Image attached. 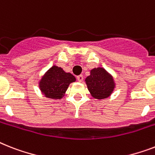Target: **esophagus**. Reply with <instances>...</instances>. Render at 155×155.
<instances>
[{
  "label": "esophagus",
  "instance_id": "esophagus-1",
  "mask_svg": "<svg viewBox=\"0 0 155 155\" xmlns=\"http://www.w3.org/2000/svg\"><path fill=\"white\" fill-rule=\"evenodd\" d=\"M76 79H77V80L79 82H82L83 81V80H84V76H83V75H78L77 77H76Z\"/></svg>",
  "mask_w": 155,
  "mask_h": 155
}]
</instances>
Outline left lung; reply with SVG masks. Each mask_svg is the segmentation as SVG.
Returning <instances> with one entry per match:
<instances>
[{"mask_svg": "<svg viewBox=\"0 0 155 155\" xmlns=\"http://www.w3.org/2000/svg\"><path fill=\"white\" fill-rule=\"evenodd\" d=\"M85 81L89 91L95 99H105L114 90L112 77L102 68L91 70V75L86 78Z\"/></svg>", "mask_w": 155, "mask_h": 155, "instance_id": "obj_1", "label": "left lung"}]
</instances>
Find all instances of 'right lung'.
I'll return each instance as SVG.
<instances>
[{
	"label": "right lung",
	"instance_id": "add662e5",
	"mask_svg": "<svg viewBox=\"0 0 155 155\" xmlns=\"http://www.w3.org/2000/svg\"><path fill=\"white\" fill-rule=\"evenodd\" d=\"M74 81L75 78L71 73H66L61 68L53 66L42 78L40 87L46 97L61 99L69 84Z\"/></svg>",
	"mask_w": 155,
	"mask_h": 155
}]
</instances>
